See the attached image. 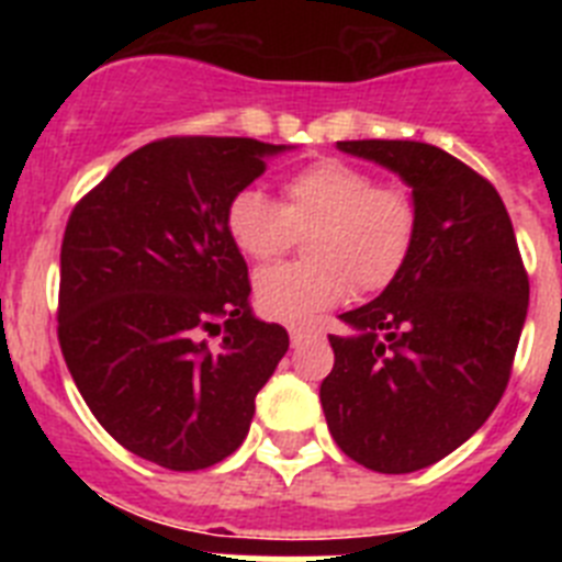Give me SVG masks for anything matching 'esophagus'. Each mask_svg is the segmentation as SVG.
<instances>
[{"mask_svg":"<svg viewBox=\"0 0 562 562\" xmlns=\"http://www.w3.org/2000/svg\"><path fill=\"white\" fill-rule=\"evenodd\" d=\"M317 337H321V331H315V329H290L292 349H301V346H306V342L317 340Z\"/></svg>","mask_w":562,"mask_h":562,"instance_id":"obj_1","label":"esophagus"}]
</instances>
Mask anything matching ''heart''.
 <instances>
[{
    "mask_svg": "<svg viewBox=\"0 0 562 562\" xmlns=\"http://www.w3.org/2000/svg\"><path fill=\"white\" fill-rule=\"evenodd\" d=\"M281 205L258 188L227 202L233 245L270 261L306 236V261L261 270L252 281L258 310L278 324L304 326L357 292H376L408 265L419 231L414 193L396 182H374L371 171L346 160H317L290 173Z\"/></svg>",
    "mask_w": 562,
    "mask_h": 562,
    "instance_id": "b5f03b06",
    "label": "heart"
}]
</instances>
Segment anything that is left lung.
<instances>
[{"label":"left lung","mask_w":562,"mask_h":562,"mask_svg":"<svg viewBox=\"0 0 562 562\" xmlns=\"http://www.w3.org/2000/svg\"><path fill=\"white\" fill-rule=\"evenodd\" d=\"M389 168L419 211L408 265L329 335L331 439L376 473H414L464 445L504 396L529 310L513 222L484 177L416 140H340Z\"/></svg>","instance_id":"obj_1"}]
</instances>
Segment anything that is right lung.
Returning <instances> with one entry per match:
<instances>
[{
	"label": "right lung",
	"instance_id": "1",
	"mask_svg": "<svg viewBox=\"0 0 562 562\" xmlns=\"http://www.w3.org/2000/svg\"><path fill=\"white\" fill-rule=\"evenodd\" d=\"M295 146L166 137L83 196L61 241L58 342L109 436L166 470H205L245 441L284 326L252 315L233 193ZM207 334H222L211 347Z\"/></svg>",
	"mask_w": 562,
	"mask_h": 562
}]
</instances>
